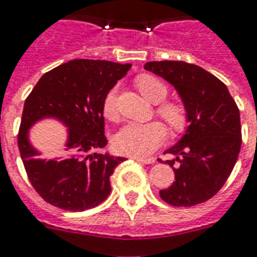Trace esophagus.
<instances>
[{
    "label": "esophagus",
    "instance_id": "34e87169",
    "mask_svg": "<svg viewBox=\"0 0 257 257\" xmlns=\"http://www.w3.org/2000/svg\"><path fill=\"white\" fill-rule=\"evenodd\" d=\"M135 161L141 162V163H145V164H154L155 163V159L154 158H149V159H143V158H134Z\"/></svg>",
    "mask_w": 257,
    "mask_h": 257
}]
</instances>
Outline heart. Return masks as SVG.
<instances>
[{
  "label": "heart",
  "instance_id": "1",
  "mask_svg": "<svg viewBox=\"0 0 257 257\" xmlns=\"http://www.w3.org/2000/svg\"><path fill=\"white\" fill-rule=\"evenodd\" d=\"M137 87L142 95L153 103H160L168 95V87L154 75H141L137 79ZM104 118L115 120L118 118L116 89L108 91L102 106ZM157 114L167 123L172 133H180L187 124V110L179 102H162L157 107ZM167 138V128L161 122L128 123L114 137L116 153L135 158H146L163 145Z\"/></svg>",
  "mask_w": 257,
  "mask_h": 257
}]
</instances>
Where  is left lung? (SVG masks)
I'll return each instance as SVG.
<instances>
[{
	"mask_svg": "<svg viewBox=\"0 0 257 257\" xmlns=\"http://www.w3.org/2000/svg\"><path fill=\"white\" fill-rule=\"evenodd\" d=\"M145 69L171 83L182 98L190 126L166 153L175 182L161 198L175 207L211 199L231 175L241 146L240 112L227 86L200 66L183 61L147 62Z\"/></svg>",
	"mask_w": 257,
	"mask_h": 257,
	"instance_id": "1",
	"label": "left lung"
}]
</instances>
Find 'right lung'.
Returning a JSON list of instances; mask_svg holds the SVG:
<instances>
[{"instance_id": "right-lung-1", "label": "right lung", "mask_w": 257, "mask_h": 257, "mask_svg": "<svg viewBox=\"0 0 257 257\" xmlns=\"http://www.w3.org/2000/svg\"><path fill=\"white\" fill-rule=\"evenodd\" d=\"M130 63L74 59L47 71L25 100L18 149L34 190L45 202L66 211L94 208L107 198L110 176L124 158L102 153V106L108 91L130 70ZM45 117L68 127V142L59 160H41L28 142V128Z\"/></svg>"}]
</instances>
